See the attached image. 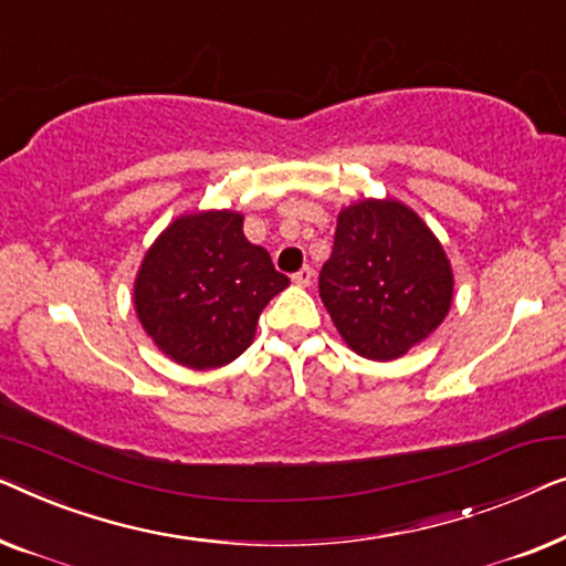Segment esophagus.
<instances>
[{
  "label": "esophagus",
  "instance_id": "obj_1",
  "mask_svg": "<svg viewBox=\"0 0 566 566\" xmlns=\"http://www.w3.org/2000/svg\"><path fill=\"white\" fill-rule=\"evenodd\" d=\"M292 282L297 286H310V282H313V269L302 266L297 274H292Z\"/></svg>",
  "mask_w": 566,
  "mask_h": 566
}]
</instances>
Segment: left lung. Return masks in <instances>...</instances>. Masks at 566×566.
I'll use <instances>...</instances> for the list:
<instances>
[{"label":"left lung","mask_w":566,"mask_h":566,"mask_svg":"<svg viewBox=\"0 0 566 566\" xmlns=\"http://www.w3.org/2000/svg\"><path fill=\"white\" fill-rule=\"evenodd\" d=\"M451 297L443 245L408 205L364 200L338 212L321 300L348 348L397 359L439 328Z\"/></svg>","instance_id":"1"}]
</instances>
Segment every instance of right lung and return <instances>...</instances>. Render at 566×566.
<instances>
[{"mask_svg": "<svg viewBox=\"0 0 566 566\" xmlns=\"http://www.w3.org/2000/svg\"><path fill=\"white\" fill-rule=\"evenodd\" d=\"M290 284L266 249L243 235V214H181L156 238L133 286L143 331L189 369H214L251 346L261 310Z\"/></svg>", "mask_w": 566, "mask_h": 566, "instance_id": "add662e5", "label": "right lung"}]
</instances>
